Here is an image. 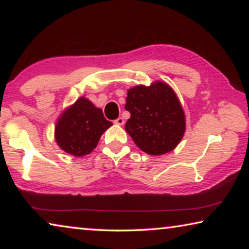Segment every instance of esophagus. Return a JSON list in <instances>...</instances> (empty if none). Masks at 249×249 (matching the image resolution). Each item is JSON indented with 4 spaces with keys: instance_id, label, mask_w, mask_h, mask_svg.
<instances>
[{
    "instance_id": "34e87169",
    "label": "esophagus",
    "mask_w": 249,
    "mask_h": 249,
    "mask_svg": "<svg viewBox=\"0 0 249 249\" xmlns=\"http://www.w3.org/2000/svg\"><path fill=\"white\" fill-rule=\"evenodd\" d=\"M124 122H125V121H124L123 117H119V119H116V120L114 121V123L117 124V125H123Z\"/></svg>"
}]
</instances>
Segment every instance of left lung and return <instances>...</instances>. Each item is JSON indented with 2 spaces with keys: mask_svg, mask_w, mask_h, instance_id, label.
<instances>
[{
  "mask_svg": "<svg viewBox=\"0 0 249 249\" xmlns=\"http://www.w3.org/2000/svg\"><path fill=\"white\" fill-rule=\"evenodd\" d=\"M125 109L130 117L125 130L149 155H163L179 144L185 130L184 113L174 90L163 82L129 89Z\"/></svg>",
  "mask_w": 249,
  "mask_h": 249,
  "instance_id": "left-lung-1",
  "label": "left lung"
}]
</instances>
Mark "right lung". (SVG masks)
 <instances>
[{
	"label": "right lung",
	"instance_id": "1",
	"mask_svg": "<svg viewBox=\"0 0 249 249\" xmlns=\"http://www.w3.org/2000/svg\"><path fill=\"white\" fill-rule=\"evenodd\" d=\"M112 125L89 100L80 98L59 119L56 125V141L59 147L73 156L90 154L100 141L101 135Z\"/></svg>",
	"mask_w": 249,
	"mask_h": 249
}]
</instances>
